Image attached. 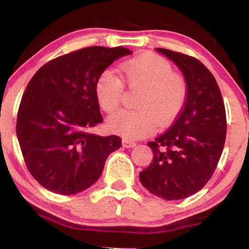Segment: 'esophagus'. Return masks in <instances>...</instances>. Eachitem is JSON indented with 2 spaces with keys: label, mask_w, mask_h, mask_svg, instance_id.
<instances>
[{
  "label": "esophagus",
  "mask_w": 249,
  "mask_h": 249,
  "mask_svg": "<svg viewBox=\"0 0 249 249\" xmlns=\"http://www.w3.org/2000/svg\"><path fill=\"white\" fill-rule=\"evenodd\" d=\"M122 144H123V146L126 147V148H132L137 145L136 142H132V141H128V139H123Z\"/></svg>",
  "instance_id": "obj_1"
}]
</instances>
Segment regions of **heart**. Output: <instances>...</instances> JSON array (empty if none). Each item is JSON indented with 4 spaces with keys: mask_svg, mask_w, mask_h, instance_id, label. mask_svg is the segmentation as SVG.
Wrapping results in <instances>:
<instances>
[{
    "mask_svg": "<svg viewBox=\"0 0 249 249\" xmlns=\"http://www.w3.org/2000/svg\"><path fill=\"white\" fill-rule=\"evenodd\" d=\"M123 79L131 89H141L134 111H119L111 116L107 127L111 132L125 138L146 137L157 125H170L185 107L187 83L173 72L170 62L161 56L145 53L124 62L121 67ZM122 79L113 71L107 70L96 82V97L107 113L119 107L123 96Z\"/></svg>",
    "mask_w": 249,
    "mask_h": 249,
    "instance_id": "heart-1",
    "label": "heart"
}]
</instances>
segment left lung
Masks as SVG:
<instances>
[{
  "mask_svg": "<svg viewBox=\"0 0 249 249\" xmlns=\"http://www.w3.org/2000/svg\"><path fill=\"white\" fill-rule=\"evenodd\" d=\"M156 50L182 72L187 99L172 126L147 144L153 160L139 180L154 196L179 200L201 190L215 171L225 145L226 111L218 83L201 62L172 50Z\"/></svg>",
  "mask_w": 249,
  "mask_h": 249,
  "instance_id": "8db88e82",
  "label": "left lung"
}]
</instances>
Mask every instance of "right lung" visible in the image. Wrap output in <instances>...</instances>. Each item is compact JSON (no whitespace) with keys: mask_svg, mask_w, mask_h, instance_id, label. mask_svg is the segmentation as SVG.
<instances>
[{"mask_svg":"<svg viewBox=\"0 0 249 249\" xmlns=\"http://www.w3.org/2000/svg\"><path fill=\"white\" fill-rule=\"evenodd\" d=\"M132 51L89 47L57 57L34 75L17 113L16 134L28 170L43 187L63 196L99 179L118 136L90 132L103 122L96 82L108 65Z\"/></svg>","mask_w":249,"mask_h":249,"instance_id":"obj_1","label":"right lung"}]
</instances>
